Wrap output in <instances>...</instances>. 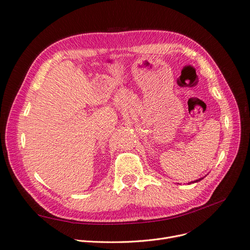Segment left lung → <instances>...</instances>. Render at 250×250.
Instances as JSON below:
<instances>
[{
	"instance_id": "1",
	"label": "left lung",
	"mask_w": 250,
	"mask_h": 250,
	"mask_svg": "<svg viewBox=\"0 0 250 250\" xmlns=\"http://www.w3.org/2000/svg\"><path fill=\"white\" fill-rule=\"evenodd\" d=\"M202 178H199V179H197V180H195V181H192V183H198V181H200Z\"/></svg>"
}]
</instances>
